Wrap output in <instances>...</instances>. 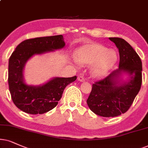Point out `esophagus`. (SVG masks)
Instances as JSON below:
<instances>
[{
	"mask_svg": "<svg viewBox=\"0 0 148 148\" xmlns=\"http://www.w3.org/2000/svg\"><path fill=\"white\" fill-rule=\"evenodd\" d=\"M77 79L78 81H80V82H85V78H84L83 76H78Z\"/></svg>",
	"mask_w": 148,
	"mask_h": 148,
	"instance_id": "esophagus-1",
	"label": "esophagus"
}]
</instances>
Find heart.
Returning a JSON list of instances; mask_svg holds the SVG:
<instances>
[{"label": "heart", "mask_w": 148, "mask_h": 148, "mask_svg": "<svg viewBox=\"0 0 148 148\" xmlns=\"http://www.w3.org/2000/svg\"><path fill=\"white\" fill-rule=\"evenodd\" d=\"M117 57L113 49H107L98 44H91L80 48L76 59L81 64L91 65V74L93 77L102 78L113 68Z\"/></svg>", "instance_id": "heart-1"}]
</instances>
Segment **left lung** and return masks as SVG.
Instances as JSON below:
<instances>
[{"mask_svg":"<svg viewBox=\"0 0 148 148\" xmlns=\"http://www.w3.org/2000/svg\"><path fill=\"white\" fill-rule=\"evenodd\" d=\"M109 40L119 50V68L93 84L87 100L91 111L105 117L126 113L142 83V62L135 50L124 39L109 37Z\"/></svg>","mask_w":148,"mask_h":148,"instance_id":"obj_1","label":"left lung"}]
</instances>
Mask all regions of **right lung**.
Returning a JSON list of instances; mask_svg holds the SVG:
<instances>
[{"label":"right lung","instance_id":"add662e5","mask_svg":"<svg viewBox=\"0 0 148 148\" xmlns=\"http://www.w3.org/2000/svg\"><path fill=\"white\" fill-rule=\"evenodd\" d=\"M65 46L62 35L37 37L23 41L13 52L9 60L8 83L13 102L21 111L33 115L50 111L57 105L66 86L76 80V76L54 77L42 85H32L24 79V68L31 58Z\"/></svg>","mask_w":148,"mask_h":148}]
</instances>
